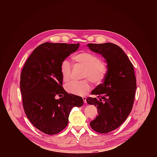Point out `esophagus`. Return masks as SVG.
I'll return each mask as SVG.
<instances>
[{
    "mask_svg": "<svg viewBox=\"0 0 157 157\" xmlns=\"http://www.w3.org/2000/svg\"><path fill=\"white\" fill-rule=\"evenodd\" d=\"M82 99H83V101H84V104L87 103V102H86V97L83 96V97H82Z\"/></svg>",
    "mask_w": 157,
    "mask_h": 157,
    "instance_id": "1",
    "label": "esophagus"
}]
</instances>
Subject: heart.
Masks as SVG:
<instances>
[{"mask_svg": "<svg viewBox=\"0 0 157 157\" xmlns=\"http://www.w3.org/2000/svg\"><path fill=\"white\" fill-rule=\"evenodd\" d=\"M73 59L76 63L86 68L84 78L90 79L96 84L101 83L105 79L107 68L106 64L99 57L89 52H83L73 56ZM60 72L63 79L68 81L71 78V64L68 60H63L60 66ZM93 86L89 79L73 81L66 85V91L76 96H84L91 90Z\"/></svg>", "mask_w": 157, "mask_h": 157, "instance_id": "1", "label": "heart"}]
</instances>
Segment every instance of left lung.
<instances>
[{
	"label": "left lung",
	"mask_w": 157,
	"mask_h": 157,
	"mask_svg": "<svg viewBox=\"0 0 157 157\" xmlns=\"http://www.w3.org/2000/svg\"><path fill=\"white\" fill-rule=\"evenodd\" d=\"M87 47L102 55L107 64L104 82L91 93L99 99H86L87 104L96 105L98 109V116L91 121V127L99 133H106L121 125L130 114L137 89L136 78L133 64L117 44L89 43Z\"/></svg>",
	"instance_id": "obj_1"
}]
</instances>
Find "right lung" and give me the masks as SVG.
Segmentation results:
<instances>
[{"instance_id":"1","label":"right lung","mask_w":157,"mask_h":157,"mask_svg":"<svg viewBox=\"0 0 157 157\" xmlns=\"http://www.w3.org/2000/svg\"><path fill=\"white\" fill-rule=\"evenodd\" d=\"M79 47V43H42L22 69L20 86L25 114L34 127L48 135L63 130L71 109L83 104L81 97L65 91L60 72L61 62ZM56 95L62 97L56 100Z\"/></svg>"}]
</instances>
